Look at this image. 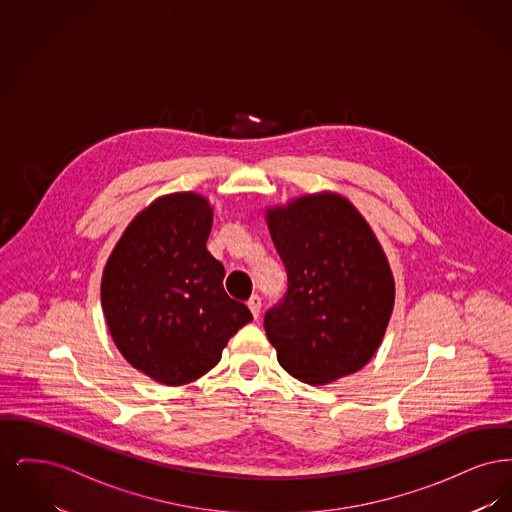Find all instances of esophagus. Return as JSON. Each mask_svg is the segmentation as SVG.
Here are the masks:
<instances>
[{"label":"esophagus","instance_id":"obj_1","mask_svg":"<svg viewBox=\"0 0 512 512\" xmlns=\"http://www.w3.org/2000/svg\"><path fill=\"white\" fill-rule=\"evenodd\" d=\"M247 307H249V311H251L253 317H259V313H261V297H259V295H253V297L247 301Z\"/></svg>","mask_w":512,"mask_h":512}]
</instances>
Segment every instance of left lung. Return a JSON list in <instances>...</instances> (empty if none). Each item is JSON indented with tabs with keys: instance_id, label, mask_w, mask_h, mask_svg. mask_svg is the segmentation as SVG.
<instances>
[{
	"instance_id": "8db88e82",
	"label": "left lung",
	"mask_w": 512,
	"mask_h": 512,
	"mask_svg": "<svg viewBox=\"0 0 512 512\" xmlns=\"http://www.w3.org/2000/svg\"><path fill=\"white\" fill-rule=\"evenodd\" d=\"M288 292L265 330L282 368L324 386L374 357L390 322L395 282L363 215L343 195H301L267 209Z\"/></svg>"
}]
</instances>
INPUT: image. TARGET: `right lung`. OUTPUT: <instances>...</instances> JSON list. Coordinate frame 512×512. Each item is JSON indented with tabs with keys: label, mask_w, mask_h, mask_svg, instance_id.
I'll return each instance as SVG.
<instances>
[{
	"label": "right lung",
	"mask_w": 512,
	"mask_h": 512,
	"mask_svg": "<svg viewBox=\"0 0 512 512\" xmlns=\"http://www.w3.org/2000/svg\"><path fill=\"white\" fill-rule=\"evenodd\" d=\"M211 226L203 195H163L126 226L103 268L101 307L115 345L165 386L207 374L253 320L224 292V267L205 245Z\"/></svg>",
	"instance_id": "add662e5"
}]
</instances>
